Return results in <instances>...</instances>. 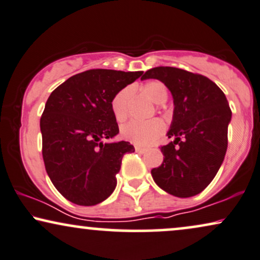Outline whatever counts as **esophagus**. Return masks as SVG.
Instances as JSON below:
<instances>
[{"label": "esophagus", "mask_w": 260, "mask_h": 260, "mask_svg": "<svg viewBox=\"0 0 260 260\" xmlns=\"http://www.w3.org/2000/svg\"><path fill=\"white\" fill-rule=\"evenodd\" d=\"M146 149H144V147H140V146H136V152L138 153H145Z\"/></svg>", "instance_id": "1"}]
</instances>
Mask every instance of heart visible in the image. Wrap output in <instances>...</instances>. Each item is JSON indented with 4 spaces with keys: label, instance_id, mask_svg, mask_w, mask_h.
<instances>
[{
    "label": "heart",
    "instance_id": "heart-1",
    "mask_svg": "<svg viewBox=\"0 0 260 260\" xmlns=\"http://www.w3.org/2000/svg\"><path fill=\"white\" fill-rule=\"evenodd\" d=\"M144 93L154 103H164L168 98V91L160 81L150 80L141 86ZM133 97V88L131 86L123 87L111 100V111L117 122H123L129 115L131 102ZM166 126L159 119H152L146 122L141 121H129L121 128V136L129 143L139 146H147L152 144L157 138L164 133Z\"/></svg>",
    "mask_w": 260,
    "mask_h": 260
}]
</instances>
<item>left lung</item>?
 I'll return each mask as SVG.
<instances>
[{"label":"left lung","instance_id":"8db88e82","mask_svg":"<svg viewBox=\"0 0 260 260\" xmlns=\"http://www.w3.org/2000/svg\"><path fill=\"white\" fill-rule=\"evenodd\" d=\"M141 79H157L172 92L173 138L160 146L164 158L151 170L154 182L169 194L188 198L209 186L224 159L232 110L223 91L204 75L175 67H156Z\"/></svg>","mask_w":260,"mask_h":260}]
</instances>
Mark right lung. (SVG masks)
<instances>
[{
  "mask_svg": "<svg viewBox=\"0 0 260 260\" xmlns=\"http://www.w3.org/2000/svg\"><path fill=\"white\" fill-rule=\"evenodd\" d=\"M143 72L90 70L55 88L41 117L42 153L52 185L70 202L92 206L116 187L128 141L103 143L119 133L111 100Z\"/></svg>",
  "mask_w": 260,
  "mask_h": 260,
  "instance_id": "add662e5",
  "label": "right lung"
}]
</instances>
